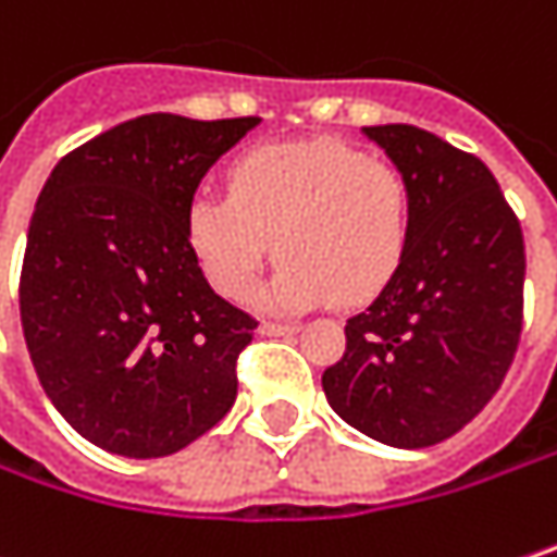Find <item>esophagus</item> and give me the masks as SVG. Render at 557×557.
<instances>
[{"label":"esophagus","mask_w":557,"mask_h":557,"mask_svg":"<svg viewBox=\"0 0 557 557\" xmlns=\"http://www.w3.org/2000/svg\"><path fill=\"white\" fill-rule=\"evenodd\" d=\"M261 334H268V337H277V334H296V325H280V322H261Z\"/></svg>","instance_id":"esophagus-1"}]
</instances>
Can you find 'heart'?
Masks as SVG:
<instances>
[{"label": "heart", "instance_id": "heart-1", "mask_svg": "<svg viewBox=\"0 0 557 557\" xmlns=\"http://www.w3.org/2000/svg\"><path fill=\"white\" fill-rule=\"evenodd\" d=\"M187 248L226 299H245L277 251L261 302L302 312L329 299L367 302L395 277L411 238L405 175L337 139L258 146L228 169V197L197 194Z\"/></svg>", "mask_w": 557, "mask_h": 557}]
</instances>
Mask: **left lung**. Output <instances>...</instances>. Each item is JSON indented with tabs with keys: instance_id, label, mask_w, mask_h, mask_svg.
Returning <instances> with one entry per match:
<instances>
[{
	"instance_id": "1",
	"label": "left lung",
	"mask_w": 557,
	"mask_h": 557,
	"mask_svg": "<svg viewBox=\"0 0 557 557\" xmlns=\"http://www.w3.org/2000/svg\"><path fill=\"white\" fill-rule=\"evenodd\" d=\"M411 187L408 251L347 319L322 373L341 421L395 449L466 428L507 376L523 329V232L487 165L411 124L363 127Z\"/></svg>"
}]
</instances>
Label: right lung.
<instances>
[{
	"instance_id": "right-lung-1",
	"label": "right lung",
	"mask_w": 557,
	"mask_h": 557,
	"mask_svg": "<svg viewBox=\"0 0 557 557\" xmlns=\"http://www.w3.org/2000/svg\"><path fill=\"white\" fill-rule=\"evenodd\" d=\"M258 117L143 114L57 162L22 264V329L53 408L88 443L172 456L235 405L258 322L213 293L184 213Z\"/></svg>"
}]
</instances>
